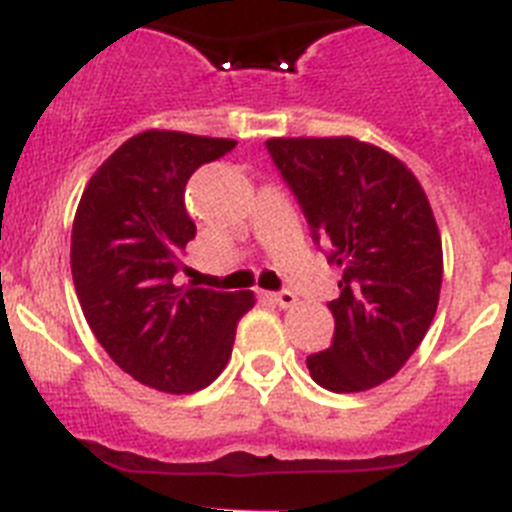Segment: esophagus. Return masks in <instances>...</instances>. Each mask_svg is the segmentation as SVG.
I'll use <instances>...</instances> for the list:
<instances>
[{
    "mask_svg": "<svg viewBox=\"0 0 512 512\" xmlns=\"http://www.w3.org/2000/svg\"><path fill=\"white\" fill-rule=\"evenodd\" d=\"M266 298L272 300V303H277L279 308H292V305L298 303V298H295V295H292L290 290H285V292H269Z\"/></svg>",
    "mask_w": 512,
    "mask_h": 512,
    "instance_id": "34e87169",
    "label": "esophagus"
}]
</instances>
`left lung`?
Returning a JSON list of instances; mask_svg holds the SVG:
<instances>
[{"instance_id":"obj_1","label":"left lung","mask_w":512,"mask_h":512,"mask_svg":"<svg viewBox=\"0 0 512 512\" xmlns=\"http://www.w3.org/2000/svg\"><path fill=\"white\" fill-rule=\"evenodd\" d=\"M274 165L318 246L342 266L334 342L308 357L334 393L381 386L425 339L443 285V243L425 189L391 152L355 137H277Z\"/></svg>"}]
</instances>
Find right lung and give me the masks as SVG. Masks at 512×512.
Returning a JSON list of instances; mask_svg holds the SVG:
<instances>
[{
  "label": "right lung",
  "instance_id": "1",
  "mask_svg": "<svg viewBox=\"0 0 512 512\" xmlns=\"http://www.w3.org/2000/svg\"><path fill=\"white\" fill-rule=\"evenodd\" d=\"M235 147L183 131L126 139L87 181L72 225V279L95 339L134 381L194 393L225 370L253 292L178 287L196 225L186 183Z\"/></svg>",
  "mask_w": 512,
  "mask_h": 512
}]
</instances>
